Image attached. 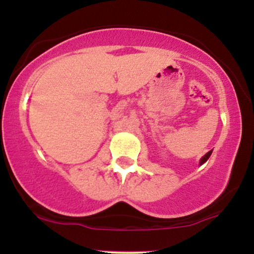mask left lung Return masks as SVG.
Listing matches in <instances>:
<instances>
[{
	"label": "left lung",
	"mask_w": 254,
	"mask_h": 254,
	"mask_svg": "<svg viewBox=\"0 0 254 254\" xmlns=\"http://www.w3.org/2000/svg\"><path fill=\"white\" fill-rule=\"evenodd\" d=\"M211 152H212V151H209V152H207L205 156H203V157H201V160H200V165H203L204 162H206L207 158H209V157H210V155H211Z\"/></svg>",
	"instance_id": "1"
}]
</instances>
